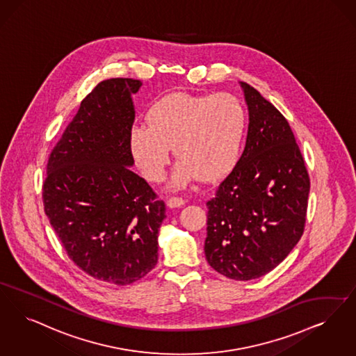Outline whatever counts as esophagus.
<instances>
[{
    "label": "esophagus",
    "instance_id": "esophagus-1",
    "mask_svg": "<svg viewBox=\"0 0 356 356\" xmlns=\"http://www.w3.org/2000/svg\"><path fill=\"white\" fill-rule=\"evenodd\" d=\"M184 204L185 200L181 199V197H170V199L167 200V205L170 208H179V207H181Z\"/></svg>",
    "mask_w": 356,
    "mask_h": 356
}]
</instances>
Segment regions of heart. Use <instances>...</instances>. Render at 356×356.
<instances>
[{"instance_id": "obj_1", "label": "heart", "mask_w": 356, "mask_h": 356, "mask_svg": "<svg viewBox=\"0 0 356 356\" xmlns=\"http://www.w3.org/2000/svg\"><path fill=\"white\" fill-rule=\"evenodd\" d=\"M147 127L129 134V151L143 176L164 179L175 149L177 159L170 186L181 188L199 177L213 183L232 171L241 156L248 113L233 94L173 92L155 102Z\"/></svg>"}]
</instances>
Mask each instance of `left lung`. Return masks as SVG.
Masks as SVG:
<instances>
[{
    "instance_id": "8db88e82",
    "label": "left lung",
    "mask_w": 356,
    "mask_h": 356,
    "mask_svg": "<svg viewBox=\"0 0 356 356\" xmlns=\"http://www.w3.org/2000/svg\"><path fill=\"white\" fill-rule=\"evenodd\" d=\"M240 85L249 111L246 145L207 202L204 250L214 270L249 281L277 268L300 240L310 179L284 115L256 88Z\"/></svg>"
}]
</instances>
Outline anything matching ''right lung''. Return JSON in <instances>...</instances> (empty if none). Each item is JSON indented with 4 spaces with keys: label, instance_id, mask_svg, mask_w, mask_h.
Instances as JSON below:
<instances>
[{
    "label": "right lung",
    "instance_id": "right-lung-1",
    "mask_svg": "<svg viewBox=\"0 0 356 356\" xmlns=\"http://www.w3.org/2000/svg\"><path fill=\"white\" fill-rule=\"evenodd\" d=\"M142 82L103 81L82 100L51 151L43 183L44 213L74 264L114 284L143 278L157 264L165 204L131 171L132 94Z\"/></svg>",
    "mask_w": 356,
    "mask_h": 356
}]
</instances>
